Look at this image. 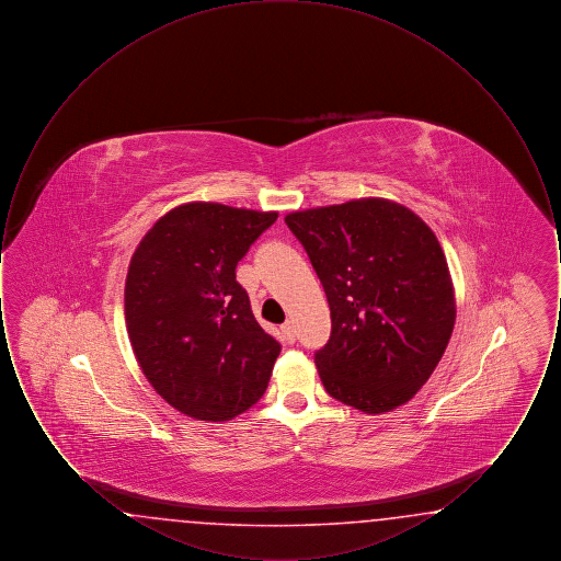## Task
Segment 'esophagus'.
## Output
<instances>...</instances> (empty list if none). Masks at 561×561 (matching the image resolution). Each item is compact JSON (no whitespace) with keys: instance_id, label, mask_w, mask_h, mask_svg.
<instances>
[{"instance_id":"obj_1","label":"esophagus","mask_w":561,"mask_h":561,"mask_svg":"<svg viewBox=\"0 0 561 561\" xmlns=\"http://www.w3.org/2000/svg\"><path fill=\"white\" fill-rule=\"evenodd\" d=\"M282 334H284V339H286L288 343L296 341V330H294L293 321H286V323L282 325Z\"/></svg>"}]
</instances>
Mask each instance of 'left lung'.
<instances>
[{"label":"left lung","mask_w":561,"mask_h":561,"mask_svg":"<svg viewBox=\"0 0 561 561\" xmlns=\"http://www.w3.org/2000/svg\"><path fill=\"white\" fill-rule=\"evenodd\" d=\"M328 296L332 334L316 353L325 391L364 414L412 400L456 321L446 254L427 222L385 197L286 214Z\"/></svg>","instance_id":"left-lung-1"}]
</instances>
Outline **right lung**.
Returning a JSON list of instances; mask_svg holds the SVG:
<instances>
[{"instance_id": "obj_1", "label": "right lung", "mask_w": 561, "mask_h": 561, "mask_svg": "<svg viewBox=\"0 0 561 561\" xmlns=\"http://www.w3.org/2000/svg\"><path fill=\"white\" fill-rule=\"evenodd\" d=\"M277 213L188 202L134 250L124 311L151 387L195 421L225 423L263 398L279 343L252 313L236 267Z\"/></svg>"}]
</instances>
